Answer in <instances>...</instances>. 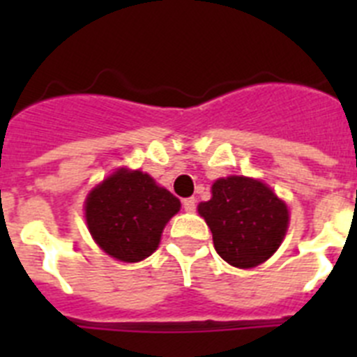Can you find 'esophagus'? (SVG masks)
Masks as SVG:
<instances>
[{
    "label": "esophagus",
    "mask_w": 357,
    "mask_h": 357,
    "mask_svg": "<svg viewBox=\"0 0 357 357\" xmlns=\"http://www.w3.org/2000/svg\"><path fill=\"white\" fill-rule=\"evenodd\" d=\"M182 207H184L185 213H193L197 209V200L195 198H184L182 200Z\"/></svg>",
    "instance_id": "1"
}]
</instances>
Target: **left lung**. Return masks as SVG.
Returning a JSON list of instances; mask_svg holds the SVG:
<instances>
[{
    "label": "left lung",
    "instance_id": "8db88e82",
    "mask_svg": "<svg viewBox=\"0 0 357 357\" xmlns=\"http://www.w3.org/2000/svg\"><path fill=\"white\" fill-rule=\"evenodd\" d=\"M213 197L198 206L213 232L214 248L236 268H254L270 259L284 239L288 206L264 182L227 176L213 184Z\"/></svg>",
    "mask_w": 357,
    "mask_h": 357
}]
</instances>
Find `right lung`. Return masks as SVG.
Here are the masks:
<instances>
[{
  "label": "right lung",
  "instance_id": "1",
  "mask_svg": "<svg viewBox=\"0 0 357 357\" xmlns=\"http://www.w3.org/2000/svg\"><path fill=\"white\" fill-rule=\"evenodd\" d=\"M181 200L148 173L119 168L85 198V222L98 247L123 263H139L157 250Z\"/></svg>",
  "mask_w": 357,
  "mask_h": 357
}]
</instances>
